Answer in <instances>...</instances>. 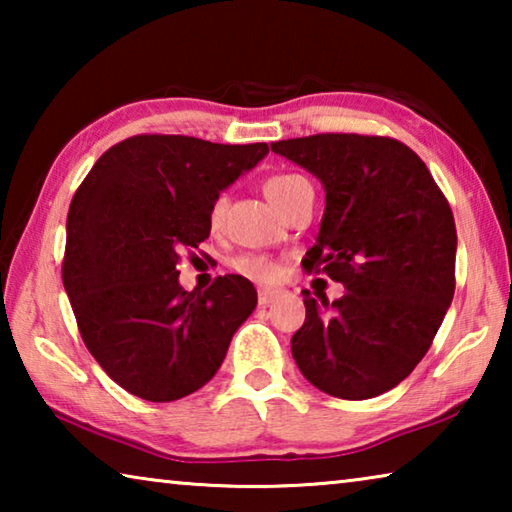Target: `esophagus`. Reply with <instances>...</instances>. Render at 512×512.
<instances>
[{"label":"esophagus","mask_w":512,"mask_h":512,"mask_svg":"<svg viewBox=\"0 0 512 512\" xmlns=\"http://www.w3.org/2000/svg\"><path fill=\"white\" fill-rule=\"evenodd\" d=\"M280 296V291H275V289H259L257 291V302L262 307H266V305H271V302Z\"/></svg>","instance_id":"34e87169"}]
</instances>
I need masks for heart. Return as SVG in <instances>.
Instances as JSON below:
<instances>
[{
  "mask_svg": "<svg viewBox=\"0 0 512 512\" xmlns=\"http://www.w3.org/2000/svg\"><path fill=\"white\" fill-rule=\"evenodd\" d=\"M302 183H307V180L298 176V173H277V176L266 180L264 192L268 196V201H271L277 210H282L284 203H287L289 196L293 194V189ZM225 210H228V196L219 194L212 201L210 212H207V221H210L212 230H216L221 225ZM232 268H235L239 275H244L248 280H255V282H271L275 280L277 273H280L273 259H268L264 255H253V253H246L232 259Z\"/></svg>",
  "mask_w": 512,
  "mask_h": 512,
  "instance_id": "b5f03b06",
  "label": "heart"
}]
</instances>
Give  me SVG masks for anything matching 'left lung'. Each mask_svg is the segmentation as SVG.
Wrapping results in <instances>:
<instances>
[{
	"label": "left lung",
	"instance_id": "8db88e82",
	"mask_svg": "<svg viewBox=\"0 0 512 512\" xmlns=\"http://www.w3.org/2000/svg\"><path fill=\"white\" fill-rule=\"evenodd\" d=\"M323 183L325 214L302 266L348 293L329 305L305 289L291 352L307 381L341 400L391 391L431 348L456 287V225L409 146L379 135L320 133L271 144Z\"/></svg>",
	"mask_w": 512,
	"mask_h": 512
}]
</instances>
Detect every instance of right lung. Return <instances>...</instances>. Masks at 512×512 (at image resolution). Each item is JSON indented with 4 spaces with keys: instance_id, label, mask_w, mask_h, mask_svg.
<instances>
[{
    "instance_id": "add662e5",
    "label": "right lung",
    "mask_w": 512,
    "mask_h": 512,
    "mask_svg": "<svg viewBox=\"0 0 512 512\" xmlns=\"http://www.w3.org/2000/svg\"><path fill=\"white\" fill-rule=\"evenodd\" d=\"M266 153L264 142L135 135L110 146L76 189L63 284L85 348L124 391L173 402L221 368L257 291L241 275L185 291L176 266L210 237L214 198Z\"/></svg>"
}]
</instances>
